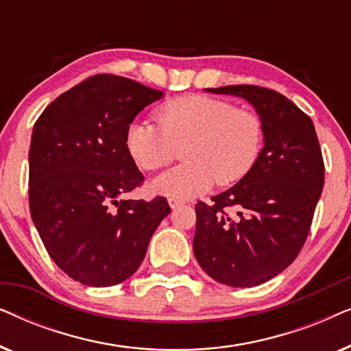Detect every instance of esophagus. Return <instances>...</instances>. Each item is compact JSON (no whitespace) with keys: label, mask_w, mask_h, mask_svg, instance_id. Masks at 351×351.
Returning <instances> with one entry per match:
<instances>
[{"label":"esophagus","mask_w":351,"mask_h":351,"mask_svg":"<svg viewBox=\"0 0 351 351\" xmlns=\"http://www.w3.org/2000/svg\"><path fill=\"white\" fill-rule=\"evenodd\" d=\"M167 203H169V206H171L172 209H176V208H179V206L184 204V201H180V199H177V198H169V199H167Z\"/></svg>","instance_id":"1"}]
</instances>
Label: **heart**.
<instances>
[{"instance_id": "obj_1", "label": "heart", "mask_w": 351, "mask_h": 351, "mask_svg": "<svg viewBox=\"0 0 351 351\" xmlns=\"http://www.w3.org/2000/svg\"><path fill=\"white\" fill-rule=\"evenodd\" d=\"M155 114L158 124L143 118L129 124V155L142 169L158 171L184 145L180 156L185 161L150 182L155 193L193 198L215 180L219 185L234 184L251 172L262 153L261 117L227 100L184 95L162 104Z\"/></svg>"}]
</instances>
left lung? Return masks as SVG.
I'll return each mask as SVG.
<instances>
[{"label":"left lung","instance_id":"1","mask_svg":"<svg viewBox=\"0 0 351 351\" xmlns=\"http://www.w3.org/2000/svg\"><path fill=\"white\" fill-rule=\"evenodd\" d=\"M206 90L254 105L263 123V148L237 185L210 204L195 206V257L217 282L252 287L299 256L324 186L323 155L308 114L276 90L252 84ZM230 207L237 216L226 214Z\"/></svg>","mask_w":351,"mask_h":351}]
</instances>
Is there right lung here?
I'll use <instances>...</instances> for the list:
<instances>
[{
  "instance_id": "add662e5",
  "label": "right lung",
  "mask_w": 351,
  "mask_h": 351,
  "mask_svg": "<svg viewBox=\"0 0 351 351\" xmlns=\"http://www.w3.org/2000/svg\"><path fill=\"white\" fill-rule=\"evenodd\" d=\"M165 93L117 75H94L60 94L33 126L30 214L47 254L81 285L134 275L171 213L167 199H123L143 182L126 147L129 124Z\"/></svg>"
}]
</instances>
